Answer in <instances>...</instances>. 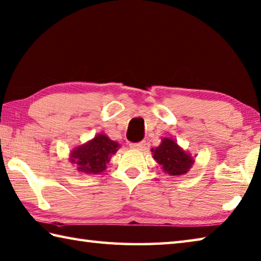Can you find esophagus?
Listing matches in <instances>:
<instances>
[{
  "mask_svg": "<svg viewBox=\"0 0 261 261\" xmlns=\"http://www.w3.org/2000/svg\"><path fill=\"white\" fill-rule=\"evenodd\" d=\"M130 147L134 148V149L142 150V149H144V148L146 147V142H145V141H141V142H138V144H131Z\"/></svg>",
  "mask_w": 261,
  "mask_h": 261,
  "instance_id": "34e87169",
  "label": "esophagus"
}]
</instances>
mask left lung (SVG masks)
<instances>
[{
    "instance_id": "obj_1",
    "label": "left lung",
    "mask_w": 261,
    "mask_h": 261,
    "mask_svg": "<svg viewBox=\"0 0 261 261\" xmlns=\"http://www.w3.org/2000/svg\"><path fill=\"white\" fill-rule=\"evenodd\" d=\"M151 151L152 157L162 166L163 171L172 176L186 174L195 163L192 156L170 138H163L162 144Z\"/></svg>"
}]
</instances>
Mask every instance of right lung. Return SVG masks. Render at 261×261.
<instances>
[{"instance_id": "add662e5", "label": "right lung", "mask_w": 261, "mask_h": 261, "mask_svg": "<svg viewBox=\"0 0 261 261\" xmlns=\"http://www.w3.org/2000/svg\"><path fill=\"white\" fill-rule=\"evenodd\" d=\"M120 145L105 135H97L94 139L71 150L70 163L76 165V170L86 174H99L106 170Z\"/></svg>"}]
</instances>
